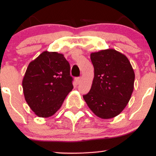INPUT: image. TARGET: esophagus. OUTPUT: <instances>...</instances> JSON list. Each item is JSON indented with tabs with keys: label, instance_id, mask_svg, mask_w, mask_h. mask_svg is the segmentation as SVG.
I'll return each instance as SVG.
<instances>
[{
	"label": "esophagus",
	"instance_id": "1",
	"mask_svg": "<svg viewBox=\"0 0 156 156\" xmlns=\"http://www.w3.org/2000/svg\"><path fill=\"white\" fill-rule=\"evenodd\" d=\"M81 80H82V78H80V77H78V78H76V83H77V84H80V82H81Z\"/></svg>",
	"mask_w": 156,
	"mask_h": 156
}]
</instances>
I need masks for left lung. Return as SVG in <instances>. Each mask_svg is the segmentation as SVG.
<instances>
[{"label": "left lung", "instance_id": "1", "mask_svg": "<svg viewBox=\"0 0 156 156\" xmlns=\"http://www.w3.org/2000/svg\"><path fill=\"white\" fill-rule=\"evenodd\" d=\"M94 76L90 91L83 95L89 108L101 119L119 115L129 102L135 74L129 60L114 49L92 53Z\"/></svg>", "mask_w": 156, "mask_h": 156}]
</instances>
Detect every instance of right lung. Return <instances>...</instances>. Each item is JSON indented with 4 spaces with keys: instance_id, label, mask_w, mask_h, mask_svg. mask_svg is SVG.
I'll use <instances>...</instances> for the list:
<instances>
[{
    "instance_id": "obj_1",
    "label": "right lung",
    "mask_w": 156,
    "mask_h": 156,
    "mask_svg": "<svg viewBox=\"0 0 156 156\" xmlns=\"http://www.w3.org/2000/svg\"><path fill=\"white\" fill-rule=\"evenodd\" d=\"M70 66L62 53L44 51L28 64L23 80L25 99L39 117L53 116L73 89Z\"/></svg>"
}]
</instances>
